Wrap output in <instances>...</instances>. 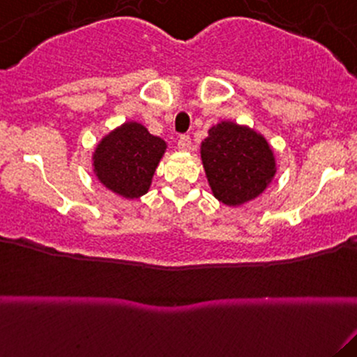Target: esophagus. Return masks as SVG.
<instances>
[{
    "label": "esophagus",
    "mask_w": 357,
    "mask_h": 357,
    "mask_svg": "<svg viewBox=\"0 0 357 357\" xmlns=\"http://www.w3.org/2000/svg\"><path fill=\"white\" fill-rule=\"evenodd\" d=\"M191 147V137L190 136H181L178 139V149L179 151H188Z\"/></svg>",
    "instance_id": "1"
}]
</instances>
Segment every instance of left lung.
<instances>
[{
    "mask_svg": "<svg viewBox=\"0 0 357 357\" xmlns=\"http://www.w3.org/2000/svg\"><path fill=\"white\" fill-rule=\"evenodd\" d=\"M202 161L213 195L228 206L255 199L277 173L267 139L231 121H221L208 130L202 142Z\"/></svg>",
    "mask_w": 357,
    "mask_h": 357,
    "instance_id": "1",
    "label": "left lung"
}]
</instances>
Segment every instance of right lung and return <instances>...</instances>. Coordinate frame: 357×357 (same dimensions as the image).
I'll list each match as a JSON object with an SVG mask.
<instances>
[{"label":"right lung","mask_w":357,"mask_h":357,"mask_svg":"<svg viewBox=\"0 0 357 357\" xmlns=\"http://www.w3.org/2000/svg\"><path fill=\"white\" fill-rule=\"evenodd\" d=\"M166 142L139 122H126L102 137L93 151L97 179L122 198L134 199L149 191Z\"/></svg>","instance_id":"obj_1"}]
</instances>
